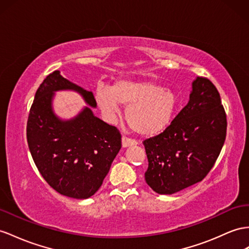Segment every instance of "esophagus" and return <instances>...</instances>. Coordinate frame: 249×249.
I'll return each instance as SVG.
<instances>
[{
    "label": "esophagus",
    "instance_id": "34e87169",
    "mask_svg": "<svg viewBox=\"0 0 249 249\" xmlns=\"http://www.w3.org/2000/svg\"><path fill=\"white\" fill-rule=\"evenodd\" d=\"M138 142L136 141V140L133 139H130V138H127V137H123L122 138V146L125 148V147H129V146H132V145H137Z\"/></svg>",
    "mask_w": 249,
    "mask_h": 249
}]
</instances>
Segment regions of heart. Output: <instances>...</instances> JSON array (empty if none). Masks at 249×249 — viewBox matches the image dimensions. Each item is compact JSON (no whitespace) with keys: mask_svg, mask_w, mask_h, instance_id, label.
Listing matches in <instances>:
<instances>
[{"mask_svg":"<svg viewBox=\"0 0 249 249\" xmlns=\"http://www.w3.org/2000/svg\"><path fill=\"white\" fill-rule=\"evenodd\" d=\"M94 99L109 122H116L126 106L130 128L144 137L157 136L171 124L178 107L176 93L150 80H118L110 88L99 85Z\"/></svg>","mask_w":249,"mask_h":249,"instance_id":"b5f03b06","label":"heart"}]
</instances>
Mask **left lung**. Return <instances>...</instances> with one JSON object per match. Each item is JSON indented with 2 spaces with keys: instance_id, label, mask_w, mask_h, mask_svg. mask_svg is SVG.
<instances>
[{
  "instance_id": "left-lung-1",
  "label": "left lung",
  "mask_w": 249,
  "mask_h": 249,
  "mask_svg": "<svg viewBox=\"0 0 249 249\" xmlns=\"http://www.w3.org/2000/svg\"><path fill=\"white\" fill-rule=\"evenodd\" d=\"M226 128L218 89L197 76L187 105L163 132L143 142L148 159L146 183L158 194L171 195L202 181L220 155Z\"/></svg>"
}]
</instances>
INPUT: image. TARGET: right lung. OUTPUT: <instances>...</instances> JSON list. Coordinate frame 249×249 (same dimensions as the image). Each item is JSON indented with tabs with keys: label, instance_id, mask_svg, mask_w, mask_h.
<instances>
[{
	"label": "right lung",
	"instance_id": "obj_1",
	"mask_svg": "<svg viewBox=\"0 0 249 249\" xmlns=\"http://www.w3.org/2000/svg\"><path fill=\"white\" fill-rule=\"evenodd\" d=\"M70 89L86 103L97 106L93 93L69 82L59 70L46 76L35 95L27 121L26 136L31 157L50 187L73 199H87L101 187L121 149L117 127L94 117L85 107L74 119L55 116L53 92Z\"/></svg>",
	"mask_w": 249,
	"mask_h": 249
}]
</instances>
